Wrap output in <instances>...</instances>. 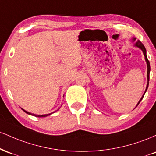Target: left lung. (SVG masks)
<instances>
[{
	"mask_svg": "<svg viewBox=\"0 0 156 156\" xmlns=\"http://www.w3.org/2000/svg\"><path fill=\"white\" fill-rule=\"evenodd\" d=\"M132 40H133V42H136V43H135V46H136V47H137V48H140V49L141 50V51H142L143 53H144V58H145V61H146V62H147V87H146V89H145V92H144V94H143L142 97H141V99L139 100V103H137L136 106V107H137V105L139 104V103H140L141 100L143 99V97H144V94H145V92H146V91H147V88H148V85H149V80H150V62H149V61H148V59H147V54H146V49H145V48H144V46L143 45V44L141 43V42L140 41H139V40H136V38L132 39Z\"/></svg>",
	"mask_w": 156,
	"mask_h": 156,
	"instance_id": "8db88e82",
	"label": "left lung"
}]
</instances>
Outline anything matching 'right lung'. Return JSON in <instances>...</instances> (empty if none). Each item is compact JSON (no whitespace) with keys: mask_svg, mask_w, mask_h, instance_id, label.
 Here are the masks:
<instances>
[{"mask_svg":"<svg viewBox=\"0 0 156 156\" xmlns=\"http://www.w3.org/2000/svg\"><path fill=\"white\" fill-rule=\"evenodd\" d=\"M22 110L23 111V112H25L26 113V114H30V115H32V116H34V117H48V116H49V115H51V114H53V113H54V112H53V113H51V114H42V115H37V114H31V113H30V112H26V110H24V109H23L22 108Z\"/></svg>","mask_w":156,"mask_h":156,"instance_id":"1","label":"right lung"}]
</instances>
